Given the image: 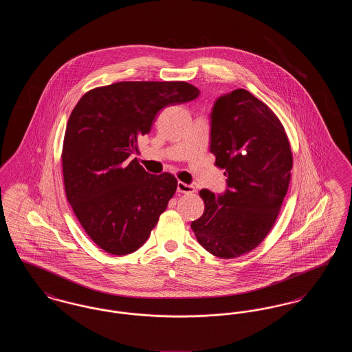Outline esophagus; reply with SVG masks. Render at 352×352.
Here are the masks:
<instances>
[{
  "mask_svg": "<svg viewBox=\"0 0 352 352\" xmlns=\"http://www.w3.org/2000/svg\"><path fill=\"white\" fill-rule=\"evenodd\" d=\"M177 190H178V192H181V194H190V192H194V191H195V187H194L192 184L178 182V184H177Z\"/></svg>",
  "mask_w": 352,
  "mask_h": 352,
  "instance_id": "34e87169",
  "label": "esophagus"
}]
</instances>
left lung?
<instances>
[{"mask_svg": "<svg viewBox=\"0 0 352 352\" xmlns=\"http://www.w3.org/2000/svg\"><path fill=\"white\" fill-rule=\"evenodd\" d=\"M210 151L224 168L227 190L199 192L204 212L191 223L201 247L220 258L254 250L278 217L293 155L284 126L265 102L239 88L220 96L211 112Z\"/></svg>", "mask_w": 352, "mask_h": 352, "instance_id": "left-lung-1", "label": "left lung"}]
</instances>
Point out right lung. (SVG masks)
Masks as SVG:
<instances>
[{"mask_svg":"<svg viewBox=\"0 0 352 352\" xmlns=\"http://www.w3.org/2000/svg\"><path fill=\"white\" fill-rule=\"evenodd\" d=\"M186 82H118L88 91L68 118L62 165L67 201L87 234L111 254L137 251L166 210L177 179L154 175L137 158V141L157 113L197 99Z\"/></svg>","mask_w":352,"mask_h":352,"instance_id":"right-lung-1","label":"right lung"}]
</instances>
